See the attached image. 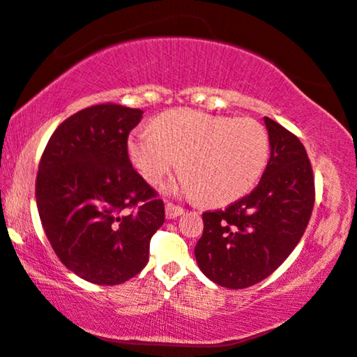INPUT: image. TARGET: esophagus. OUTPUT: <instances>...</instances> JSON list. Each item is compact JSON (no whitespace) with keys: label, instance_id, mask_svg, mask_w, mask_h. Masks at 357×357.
<instances>
[{"label":"esophagus","instance_id":"obj_1","mask_svg":"<svg viewBox=\"0 0 357 357\" xmlns=\"http://www.w3.org/2000/svg\"><path fill=\"white\" fill-rule=\"evenodd\" d=\"M183 215V208L174 204H166V218L167 220H175L177 216Z\"/></svg>","mask_w":357,"mask_h":357}]
</instances>
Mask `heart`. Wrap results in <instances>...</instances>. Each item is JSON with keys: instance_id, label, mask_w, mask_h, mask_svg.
<instances>
[{"instance_id": "heart-1", "label": "heart", "mask_w": 357, "mask_h": 357, "mask_svg": "<svg viewBox=\"0 0 357 357\" xmlns=\"http://www.w3.org/2000/svg\"><path fill=\"white\" fill-rule=\"evenodd\" d=\"M133 166L150 185L180 166L166 188L208 205L234 202L254 188L270 156L265 128L252 119L174 109L137 128L128 139Z\"/></svg>"}]
</instances>
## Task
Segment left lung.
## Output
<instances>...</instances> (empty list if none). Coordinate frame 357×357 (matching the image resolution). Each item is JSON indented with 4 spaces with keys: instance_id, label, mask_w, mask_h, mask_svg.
Wrapping results in <instances>:
<instances>
[{
    "instance_id": "obj_1",
    "label": "left lung",
    "mask_w": 357,
    "mask_h": 357,
    "mask_svg": "<svg viewBox=\"0 0 357 357\" xmlns=\"http://www.w3.org/2000/svg\"><path fill=\"white\" fill-rule=\"evenodd\" d=\"M270 160L259 185L226 210L202 215L196 261L210 280L246 289L270 276L301 240L315 202L305 149L282 125L264 117Z\"/></svg>"
}]
</instances>
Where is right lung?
<instances>
[{
	"mask_svg": "<svg viewBox=\"0 0 357 357\" xmlns=\"http://www.w3.org/2000/svg\"><path fill=\"white\" fill-rule=\"evenodd\" d=\"M141 119V109L122 105L89 106L54 130L40 158L43 230L62 264L87 282L135 278L165 222V204L128 158V135Z\"/></svg>",
	"mask_w": 357,
	"mask_h": 357,
	"instance_id": "right-lung-1",
	"label": "right lung"
}]
</instances>
